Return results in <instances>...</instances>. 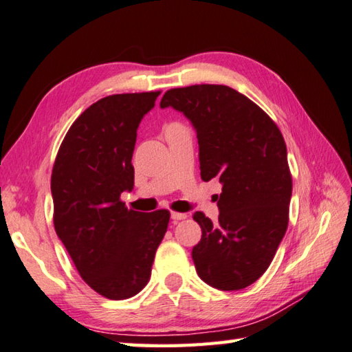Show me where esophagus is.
I'll list each match as a JSON object with an SVG mask.
<instances>
[{"label":"esophagus","mask_w":352,"mask_h":352,"mask_svg":"<svg viewBox=\"0 0 352 352\" xmlns=\"http://www.w3.org/2000/svg\"><path fill=\"white\" fill-rule=\"evenodd\" d=\"M172 220L174 221H178V220H184V219H188V214H184V212H172Z\"/></svg>","instance_id":"34e87169"}]
</instances>
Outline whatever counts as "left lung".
Instances as JSON below:
<instances>
[{
    "instance_id": "left-lung-1",
    "label": "left lung",
    "mask_w": 352,
    "mask_h": 352,
    "mask_svg": "<svg viewBox=\"0 0 352 352\" xmlns=\"http://www.w3.org/2000/svg\"><path fill=\"white\" fill-rule=\"evenodd\" d=\"M160 106L190 120L201 180L223 184L219 223L194 214L201 228L192 249L197 274L217 289H243L270 267L289 221L292 177L282 132L254 101L223 85L169 89Z\"/></svg>"
}]
</instances>
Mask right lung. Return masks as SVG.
I'll list each match as a JSON object with an SVG mask.
<instances>
[{
    "label": "right lung",
    "instance_id": "obj_1",
    "mask_svg": "<svg viewBox=\"0 0 352 352\" xmlns=\"http://www.w3.org/2000/svg\"><path fill=\"white\" fill-rule=\"evenodd\" d=\"M162 91L117 94L89 106L56 154L50 189L54 226L81 278L109 300L138 294L151 278L170 212L127 209L137 129Z\"/></svg>",
    "mask_w": 352,
    "mask_h": 352
}]
</instances>
